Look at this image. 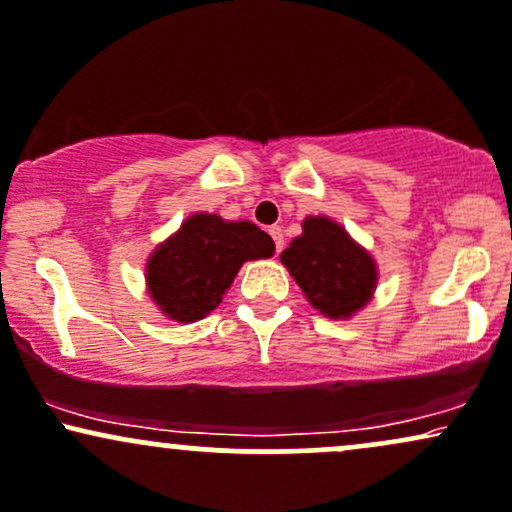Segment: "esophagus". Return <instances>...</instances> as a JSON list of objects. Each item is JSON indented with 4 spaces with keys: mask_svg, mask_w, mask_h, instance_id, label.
Segmentation results:
<instances>
[{
    "mask_svg": "<svg viewBox=\"0 0 512 512\" xmlns=\"http://www.w3.org/2000/svg\"><path fill=\"white\" fill-rule=\"evenodd\" d=\"M269 236H272V240H274L276 252H281L283 250V229H281V226H272V229H269Z\"/></svg>",
    "mask_w": 512,
    "mask_h": 512,
    "instance_id": "obj_1",
    "label": "esophagus"
}]
</instances>
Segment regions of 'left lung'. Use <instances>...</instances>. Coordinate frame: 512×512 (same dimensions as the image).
Here are the masks:
<instances>
[{
  "instance_id": "1",
  "label": "left lung",
  "mask_w": 512,
  "mask_h": 512,
  "mask_svg": "<svg viewBox=\"0 0 512 512\" xmlns=\"http://www.w3.org/2000/svg\"><path fill=\"white\" fill-rule=\"evenodd\" d=\"M281 262L310 305L329 319L362 310L379 279L372 255L329 217H307L303 233L281 252Z\"/></svg>"
}]
</instances>
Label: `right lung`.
Returning a JSON list of instances; mask_svg holds the SVG:
<instances>
[{"mask_svg":"<svg viewBox=\"0 0 512 512\" xmlns=\"http://www.w3.org/2000/svg\"><path fill=\"white\" fill-rule=\"evenodd\" d=\"M274 255V240L252 221L197 212L152 252L147 293L169 319L188 324L214 310L248 260Z\"/></svg>","mask_w":512,"mask_h":512,"instance_id":"1","label":"right lung"}]
</instances>
